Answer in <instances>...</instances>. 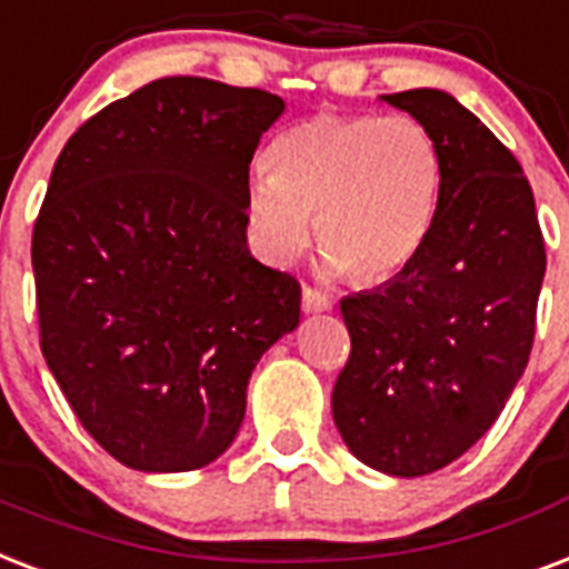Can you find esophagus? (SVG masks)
Here are the masks:
<instances>
[{
    "label": "esophagus",
    "mask_w": 569,
    "mask_h": 569,
    "mask_svg": "<svg viewBox=\"0 0 569 569\" xmlns=\"http://www.w3.org/2000/svg\"><path fill=\"white\" fill-rule=\"evenodd\" d=\"M302 311L306 315H320V311H332V299L315 288H302Z\"/></svg>",
    "instance_id": "1"
}]
</instances>
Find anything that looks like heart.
<instances>
[{
	"label": "heart",
	"instance_id": "b5f03b06",
	"mask_svg": "<svg viewBox=\"0 0 569 569\" xmlns=\"http://www.w3.org/2000/svg\"><path fill=\"white\" fill-rule=\"evenodd\" d=\"M445 153L416 116H323L272 142L246 178V222L270 263L311 240L353 281H386L416 261L433 231Z\"/></svg>",
	"mask_w": 569,
	"mask_h": 569
}]
</instances>
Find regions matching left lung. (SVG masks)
I'll return each mask as SVG.
<instances>
[{"mask_svg":"<svg viewBox=\"0 0 569 569\" xmlns=\"http://www.w3.org/2000/svg\"><path fill=\"white\" fill-rule=\"evenodd\" d=\"M382 100L433 130L445 187L416 261L341 299L353 347L332 418L365 466L421 478L490 430L526 371L546 249L522 166L481 118L439 88Z\"/></svg>","mask_w":569,"mask_h":569,"instance_id":"1","label":"left lung"}]
</instances>
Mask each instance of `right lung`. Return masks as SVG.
I'll return each mask as SVG.
<instances>
[{
  "mask_svg": "<svg viewBox=\"0 0 569 569\" xmlns=\"http://www.w3.org/2000/svg\"><path fill=\"white\" fill-rule=\"evenodd\" d=\"M284 100L201 77L88 118L34 222L41 350L118 463L192 472L228 451L254 365L299 326V281L246 246V178Z\"/></svg>",
  "mask_w": 569,
  "mask_h": 569,
  "instance_id": "add662e5",
  "label": "right lung"
}]
</instances>
